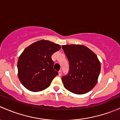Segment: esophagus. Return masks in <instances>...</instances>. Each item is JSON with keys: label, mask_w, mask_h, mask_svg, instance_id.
<instances>
[{"label": "esophagus", "mask_w": 120, "mask_h": 120, "mask_svg": "<svg viewBox=\"0 0 120 120\" xmlns=\"http://www.w3.org/2000/svg\"><path fill=\"white\" fill-rule=\"evenodd\" d=\"M61 74H62V72H61V70H60V71H59V77H60V76L61 75Z\"/></svg>", "instance_id": "esophagus-1"}]
</instances>
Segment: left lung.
Listing matches in <instances>:
<instances>
[{"label":"left lung","mask_w":120,"mask_h":120,"mask_svg":"<svg viewBox=\"0 0 120 120\" xmlns=\"http://www.w3.org/2000/svg\"><path fill=\"white\" fill-rule=\"evenodd\" d=\"M62 48L70 64L68 74L61 78L64 86L78 95L91 90L97 83L101 68L97 56L81 45H66Z\"/></svg>","instance_id":"left-lung-1"}]
</instances>
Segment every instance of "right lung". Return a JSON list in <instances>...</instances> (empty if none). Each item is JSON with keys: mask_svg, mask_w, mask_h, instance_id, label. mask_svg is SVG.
I'll use <instances>...</instances> for the list:
<instances>
[{"mask_svg": "<svg viewBox=\"0 0 120 120\" xmlns=\"http://www.w3.org/2000/svg\"><path fill=\"white\" fill-rule=\"evenodd\" d=\"M61 48L47 40L34 42L25 48L17 62L18 75L22 85L32 92H40L50 85L57 71L53 68L52 55Z\"/></svg>", "mask_w": 120, "mask_h": 120, "instance_id": "add662e5", "label": "right lung"}]
</instances>
